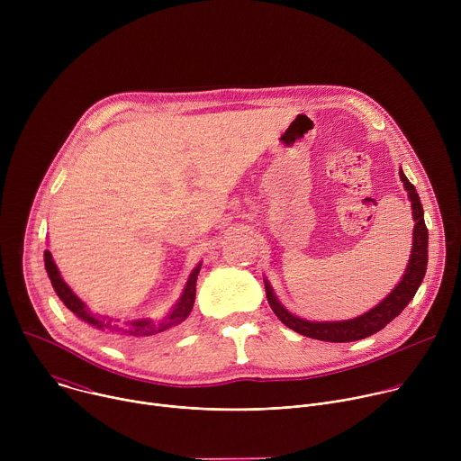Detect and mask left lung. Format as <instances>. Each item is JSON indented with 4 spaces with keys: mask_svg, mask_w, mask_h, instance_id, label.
Returning a JSON list of instances; mask_svg holds the SVG:
<instances>
[{
    "mask_svg": "<svg viewBox=\"0 0 461 461\" xmlns=\"http://www.w3.org/2000/svg\"><path fill=\"white\" fill-rule=\"evenodd\" d=\"M400 178L409 193V199L412 203V217H414V233H412V251L409 265L405 270V276L402 277L400 285L393 288L377 306L368 310L366 313L347 319V321H306L301 317H295L290 313L276 297L270 283L265 279L267 297L274 310V313L281 319L283 324L292 328L294 332L319 339V341H330V343H350L365 339L379 330L393 319L398 317L403 308L412 301L416 295L425 272H427V260H429V230L425 226L423 219V206L420 203V194L416 193V187L409 182L403 169H400Z\"/></svg>",
    "mask_w": 461,
    "mask_h": 461,
    "instance_id": "8db88e82",
    "label": "left lung"
}]
</instances>
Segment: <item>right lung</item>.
Segmentation results:
<instances>
[{"instance_id": "add662e5", "label": "right lung", "mask_w": 461, "mask_h": 461, "mask_svg": "<svg viewBox=\"0 0 461 461\" xmlns=\"http://www.w3.org/2000/svg\"><path fill=\"white\" fill-rule=\"evenodd\" d=\"M45 258V270L47 276L50 279V285L56 292V295L61 299V303L68 306L78 319H82L84 322H87L89 326L96 328V330L107 334L109 338H113L118 343L123 345H137L142 343L146 339L167 334L171 330H175L176 326H180L187 315L193 310L194 304V295H196V276L201 272L203 262L194 267V270L191 272L185 288L182 292V297L178 299V303L171 308V312L160 319V321H151V319H135V321H125V322H118L116 319H109V317H102V315H95L82 301L80 297L68 286L54 265L52 255L49 249H45L43 253Z\"/></svg>"}]
</instances>
